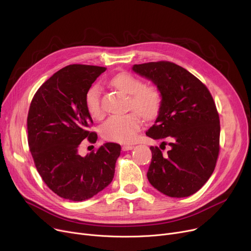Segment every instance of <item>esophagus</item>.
I'll return each instance as SVG.
<instances>
[{"label":"esophagus","mask_w":251,"mask_h":251,"mask_svg":"<svg viewBox=\"0 0 251 251\" xmlns=\"http://www.w3.org/2000/svg\"><path fill=\"white\" fill-rule=\"evenodd\" d=\"M134 147L132 146V144H124V146L122 147V150L124 151H130V150H132Z\"/></svg>","instance_id":"esophagus-1"}]
</instances>
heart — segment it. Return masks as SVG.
I'll list each match as a JSON object with an SVG mask.
<instances>
[{"label":"heart","instance_id":"heart-1","mask_svg":"<svg viewBox=\"0 0 251 251\" xmlns=\"http://www.w3.org/2000/svg\"><path fill=\"white\" fill-rule=\"evenodd\" d=\"M119 90L129 96L128 108L133 110L123 115H112L101 125V133L108 140L115 142H131L142 125L144 119H152L159 114L163 97L161 90L153 85H144L141 79L123 72L114 76L111 80ZM101 89L99 84L90 86L84 97V103L90 116L100 118L102 116L100 102Z\"/></svg>","mask_w":251,"mask_h":251}]
</instances>
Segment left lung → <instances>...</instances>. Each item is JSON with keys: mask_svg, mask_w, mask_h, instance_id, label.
Masks as SVG:
<instances>
[{"mask_svg": "<svg viewBox=\"0 0 251 251\" xmlns=\"http://www.w3.org/2000/svg\"><path fill=\"white\" fill-rule=\"evenodd\" d=\"M132 69L151 80L163 97L147 135L170 139L171 150L165 154L151 147L148 179L170 197L192 195L212 176L220 152V118L214 99L199 78L175 63L150 62Z\"/></svg>", "mask_w": 251, "mask_h": 251, "instance_id": "1", "label": "left lung"}]
</instances>
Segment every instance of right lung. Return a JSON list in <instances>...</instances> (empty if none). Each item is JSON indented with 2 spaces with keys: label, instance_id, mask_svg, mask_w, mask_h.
Returning <instances> with one entry per match:
<instances>
[{
  "label": "right lung",
  "instance_id": "right-lung-1",
  "mask_svg": "<svg viewBox=\"0 0 251 251\" xmlns=\"http://www.w3.org/2000/svg\"><path fill=\"white\" fill-rule=\"evenodd\" d=\"M107 68L74 64L66 66L37 89L27 116L28 146L38 174L62 199L82 201L112 182L121 147L108 142L86 156L78 147L98 134L89 128L92 119L84 97Z\"/></svg>",
  "mask_w": 251,
  "mask_h": 251
}]
</instances>
